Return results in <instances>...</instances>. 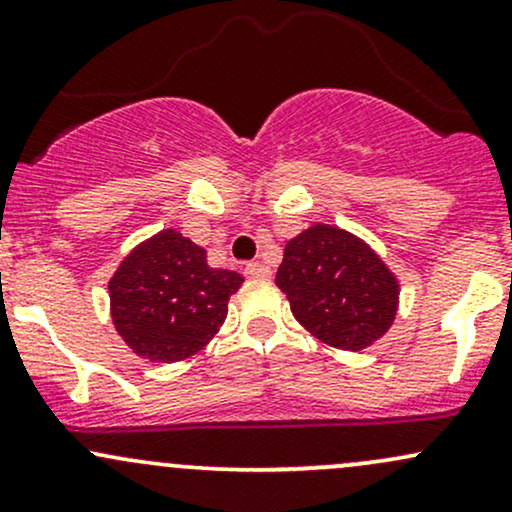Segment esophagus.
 Masks as SVG:
<instances>
[{"instance_id":"obj_1","label":"esophagus","mask_w":512,"mask_h":512,"mask_svg":"<svg viewBox=\"0 0 512 512\" xmlns=\"http://www.w3.org/2000/svg\"><path fill=\"white\" fill-rule=\"evenodd\" d=\"M245 274L252 276V279H269V276H272V269L262 262H250L248 267H245Z\"/></svg>"}]
</instances>
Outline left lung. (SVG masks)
<instances>
[{"instance_id": "left-lung-1", "label": "left lung", "mask_w": 512, "mask_h": 512, "mask_svg": "<svg viewBox=\"0 0 512 512\" xmlns=\"http://www.w3.org/2000/svg\"><path fill=\"white\" fill-rule=\"evenodd\" d=\"M276 286L320 342L361 351L395 322L399 281L354 233L315 223L286 243Z\"/></svg>"}]
</instances>
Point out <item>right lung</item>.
<instances>
[{"instance_id":"add662e5","label":"right lung","mask_w":512,"mask_h":512,"mask_svg":"<svg viewBox=\"0 0 512 512\" xmlns=\"http://www.w3.org/2000/svg\"><path fill=\"white\" fill-rule=\"evenodd\" d=\"M240 284L238 272L211 269L207 250L166 228L129 252L110 279L113 325L137 356L182 361L219 332Z\"/></svg>"}]
</instances>
